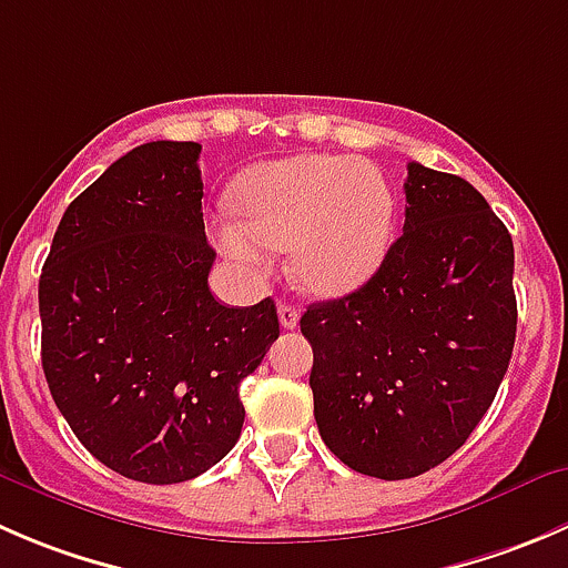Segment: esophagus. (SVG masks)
Returning <instances> with one entry per match:
<instances>
[{"label":"esophagus","instance_id":"esophagus-1","mask_svg":"<svg viewBox=\"0 0 568 568\" xmlns=\"http://www.w3.org/2000/svg\"><path fill=\"white\" fill-rule=\"evenodd\" d=\"M277 316H280V324H283L285 329H294L296 324H300V311H296V307H291L288 302H280Z\"/></svg>","mask_w":568,"mask_h":568}]
</instances>
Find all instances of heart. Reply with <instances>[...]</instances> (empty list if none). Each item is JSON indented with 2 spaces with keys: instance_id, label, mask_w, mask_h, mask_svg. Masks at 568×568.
<instances>
[{
  "instance_id": "heart-1",
  "label": "heart",
  "mask_w": 568,
  "mask_h": 568,
  "mask_svg": "<svg viewBox=\"0 0 568 568\" xmlns=\"http://www.w3.org/2000/svg\"><path fill=\"white\" fill-rule=\"evenodd\" d=\"M244 224L222 219L216 241L250 272L266 252L288 250L291 277L316 296H344L383 266L396 224V196L374 163L300 155L250 169L235 189Z\"/></svg>"
}]
</instances>
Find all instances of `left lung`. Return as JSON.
I'll list each match as a JSON object with an SVG mask.
<instances>
[{"label":"left lung","instance_id":"obj_1","mask_svg":"<svg viewBox=\"0 0 568 568\" xmlns=\"http://www.w3.org/2000/svg\"><path fill=\"white\" fill-rule=\"evenodd\" d=\"M405 227L368 283L313 302V416L349 469L444 464L491 407L516 341L514 241L458 174L407 163Z\"/></svg>","mask_w":568,"mask_h":568}]
</instances>
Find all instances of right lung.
Instances as JSON below:
<instances>
[{"mask_svg":"<svg viewBox=\"0 0 568 568\" xmlns=\"http://www.w3.org/2000/svg\"><path fill=\"white\" fill-rule=\"evenodd\" d=\"M202 146L150 141L88 185L41 280V363L82 447L138 483L191 480L235 447L241 379L280 335L277 307L207 288Z\"/></svg>","mask_w":568,"mask_h":568,"instance_id":"right-lung-1","label":"right lung"}]
</instances>
